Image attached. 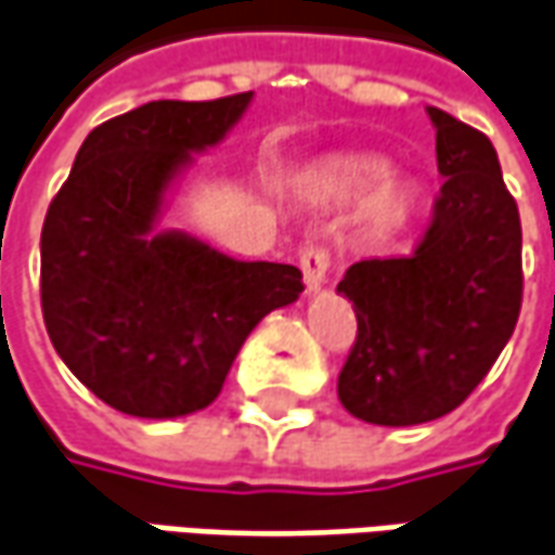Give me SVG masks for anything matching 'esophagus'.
Masks as SVG:
<instances>
[{
	"label": "esophagus",
	"mask_w": 555,
	"mask_h": 555,
	"mask_svg": "<svg viewBox=\"0 0 555 555\" xmlns=\"http://www.w3.org/2000/svg\"><path fill=\"white\" fill-rule=\"evenodd\" d=\"M327 267H331V255L325 246L319 243H307L300 248V270H304V282H307V292H319L325 285Z\"/></svg>",
	"instance_id": "obj_1"
}]
</instances>
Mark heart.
<instances>
[{
    "instance_id": "1",
    "label": "heart",
    "mask_w": 555,
    "mask_h": 555,
    "mask_svg": "<svg viewBox=\"0 0 555 555\" xmlns=\"http://www.w3.org/2000/svg\"><path fill=\"white\" fill-rule=\"evenodd\" d=\"M315 188L331 197H356L367 190L361 199V221L379 236L404 230L420 206V184L406 176H388L386 160L376 154L331 157L315 172Z\"/></svg>"
}]
</instances>
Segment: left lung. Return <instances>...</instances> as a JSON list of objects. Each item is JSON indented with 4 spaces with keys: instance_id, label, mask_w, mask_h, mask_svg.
<instances>
[{
    "instance_id": "left-lung-1",
    "label": "left lung",
    "mask_w": 555,
    "mask_h": 555,
    "mask_svg": "<svg viewBox=\"0 0 555 555\" xmlns=\"http://www.w3.org/2000/svg\"><path fill=\"white\" fill-rule=\"evenodd\" d=\"M447 179L420 248L371 258L337 285L358 337L337 379L340 404L371 425L440 420L483 383L522 304V228L499 154L480 130L428 105Z\"/></svg>"
}]
</instances>
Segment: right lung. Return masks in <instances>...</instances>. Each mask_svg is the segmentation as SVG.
I'll list each match as a JSON object with an SVG mask.
<instances>
[{
  "label": "right lung",
  "mask_w": 555,
  "mask_h": 555,
  "mask_svg": "<svg viewBox=\"0 0 555 555\" xmlns=\"http://www.w3.org/2000/svg\"><path fill=\"white\" fill-rule=\"evenodd\" d=\"M255 93L157 100L90 130L41 228V312L56 356L127 416L179 420L218 398L267 312L294 304L292 263L236 261L160 230L194 154L215 149Z\"/></svg>",
  "instance_id": "obj_1"
}]
</instances>
